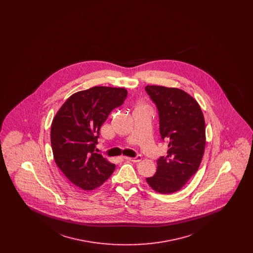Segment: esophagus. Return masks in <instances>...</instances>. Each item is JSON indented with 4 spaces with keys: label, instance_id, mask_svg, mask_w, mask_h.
I'll list each match as a JSON object with an SVG mask.
<instances>
[{
    "label": "esophagus",
    "instance_id": "1",
    "mask_svg": "<svg viewBox=\"0 0 253 253\" xmlns=\"http://www.w3.org/2000/svg\"><path fill=\"white\" fill-rule=\"evenodd\" d=\"M124 159H126V160H129V161H132V162H140L141 161V159H142V157H140V156H137V157H123Z\"/></svg>",
    "mask_w": 253,
    "mask_h": 253
}]
</instances>
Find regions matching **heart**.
Here are the masks:
<instances>
[{"label":"heart","mask_w":253,"mask_h":253,"mask_svg":"<svg viewBox=\"0 0 253 253\" xmlns=\"http://www.w3.org/2000/svg\"><path fill=\"white\" fill-rule=\"evenodd\" d=\"M136 109H147V106L144 105V104H140V105L137 106V108Z\"/></svg>","instance_id":"obj_1"}]
</instances>
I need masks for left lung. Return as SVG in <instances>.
I'll use <instances>...</instances> for the list:
<instances>
[{
	"mask_svg": "<svg viewBox=\"0 0 253 253\" xmlns=\"http://www.w3.org/2000/svg\"><path fill=\"white\" fill-rule=\"evenodd\" d=\"M145 90L157 105L161 138L169 142L167 156L157 160V172L146 181L157 193H175L200 166L206 145L204 116L198 102L181 89L147 85Z\"/></svg>",
	"mask_w": 253,
	"mask_h": 253,
	"instance_id": "1",
	"label": "left lung"
}]
</instances>
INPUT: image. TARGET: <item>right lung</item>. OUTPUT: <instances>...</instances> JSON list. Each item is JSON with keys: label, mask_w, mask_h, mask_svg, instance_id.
Returning <instances> with one entry per match:
<instances>
[{"label": "right lung", "mask_w": 253, "mask_h": 253, "mask_svg": "<svg viewBox=\"0 0 253 253\" xmlns=\"http://www.w3.org/2000/svg\"><path fill=\"white\" fill-rule=\"evenodd\" d=\"M126 97L125 88L95 86L68 97L52 121L55 162L68 180L84 191L101 186L115 170L116 165L95 148L101 125Z\"/></svg>", "instance_id": "1"}]
</instances>
